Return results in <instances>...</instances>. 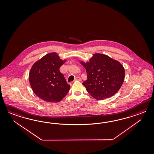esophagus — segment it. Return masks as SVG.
<instances>
[{"instance_id":"34e87169","label":"esophagus","mask_w":154,"mask_h":154,"mask_svg":"<svg viewBox=\"0 0 154 154\" xmlns=\"http://www.w3.org/2000/svg\"><path fill=\"white\" fill-rule=\"evenodd\" d=\"M75 81H81V79L79 77H75Z\"/></svg>"}]
</instances>
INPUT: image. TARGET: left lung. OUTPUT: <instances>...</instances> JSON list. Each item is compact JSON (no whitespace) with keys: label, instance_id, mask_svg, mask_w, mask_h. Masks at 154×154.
Masks as SVG:
<instances>
[{"label":"left lung","instance_id":"1","mask_svg":"<svg viewBox=\"0 0 154 154\" xmlns=\"http://www.w3.org/2000/svg\"><path fill=\"white\" fill-rule=\"evenodd\" d=\"M81 63L88 75L87 80L82 84L95 99L110 98L120 89L124 81L125 69L119 61L104 54H95L89 62Z\"/></svg>","mask_w":154,"mask_h":154}]
</instances>
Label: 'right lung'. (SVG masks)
<instances>
[{"label":"right lung","mask_w":154,"mask_h":154,"mask_svg":"<svg viewBox=\"0 0 154 154\" xmlns=\"http://www.w3.org/2000/svg\"><path fill=\"white\" fill-rule=\"evenodd\" d=\"M65 61L56 53L52 52L33 64L29 80L34 93L39 98L48 102H58L68 93L70 85L59 70Z\"/></svg>","instance_id":"add662e5"}]
</instances>
